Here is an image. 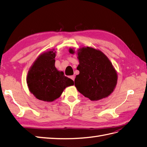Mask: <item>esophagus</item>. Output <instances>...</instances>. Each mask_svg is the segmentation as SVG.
<instances>
[{
  "mask_svg": "<svg viewBox=\"0 0 147 147\" xmlns=\"http://www.w3.org/2000/svg\"><path fill=\"white\" fill-rule=\"evenodd\" d=\"M69 77H70V78L72 79L73 81H74V80H75V76H74V75H72V76H70Z\"/></svg>",
  "mask_w": 147,
  "mask_h": 147,
  "instance_id": "34e87169",
  "label": "esophagus"
}]
</instances>
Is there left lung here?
<instances>
[{"label":"left lung","instance_id":"1","mask_svg":"<svg viewBox=\"0 0 147 147\" xmlns=\"http://www.w3.org/2000/svg\"><path fill=\"white\" fill-rule=\"evenodd\" d=\"M70 53H74L70 49ZM80 74L75 86L84 97L97 100L109 96L117 83V74L103 53L90 47L82 48L78 53Z\"/></svg>","mask_w":147,"mask_h":147}]
</instances>
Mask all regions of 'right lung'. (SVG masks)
I'll return each mask as SVG.
<instances>
[{
    "label": "right lung",
    "instance_id": "1",
    "mask_svg": "<svg viewBox=\"0 0 147 147\" xmlns=\"http://www.w3.org/2000/svg\"><path fill=\"white\" fill-rule=\"evenodd\" d=\"M55 53H43L29 70L27 83L30 91L39 100L51 102L60 97L64 89L74 85V81L65 77L55 66Z\"/></svg>",
    "mask_w": 147,
    "mask_h": 147
}]
</instances>
